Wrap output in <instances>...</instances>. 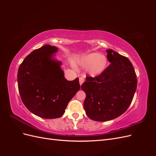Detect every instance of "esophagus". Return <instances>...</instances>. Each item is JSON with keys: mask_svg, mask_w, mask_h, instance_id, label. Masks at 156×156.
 I'll return each instance as SVG.
<instances>
[{"mask_svg": "<svg viewBox=\"0 0 156 156\" xmlns=\"http://www.w3.org/2000/svg\"><path fill=\"white\" fill-rule=\"evenodd\" d=\"M84 79L83 77H81L79 78V83H80V85H81V84L84 83Z\"/></svg>", "mask_w": 156, "mask_h": 156, "instance_id": "34e87169", "label": "esophagus"}]
</instances>
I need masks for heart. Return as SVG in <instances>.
<instances>
[{"label": "heart", "instance_id": "heart-1", "mask_svg": "<svg viewBox=\"0 0 156 156\" xmlns=\"http://www.w3.org/2000/svg\"><path fill=\"white\" fill-rule=\"evenodd\" d=\"M77 62L80 66L87 68V73L92 76L101 75L108 66L107 58L98 53H91L84 55L77 60Z\"/></svg>", "mask_w": 156, "mask_h": 156}]
</instances>
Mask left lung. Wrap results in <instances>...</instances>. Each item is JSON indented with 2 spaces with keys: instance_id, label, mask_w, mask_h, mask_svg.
<instances>
[{
  "instance_id": "8db88e82",
  "label": "left lung",
  "mask_w": 156,
  "mask_h": 156,
  "mask_svg": "<svg viewBox=\"0 0 156 156\" xmlns=\"http://www.w3.org/2000/svg\"><path fill=\"white\" fill-rule=\"evenodd\" d=\"M111 62L96 77H86L81 89L86 93L84 108L90 119L99 122L119 117L133 100L137 79L129 60L112 49L107 50Z\"/></svg>"
}]
</instances>
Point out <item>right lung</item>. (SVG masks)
I'll use <instances>...</instances> for the list:
<instances>
[{
  "instance_id": "obj_1",
  "label": "right lung",
  "mask_w": 156,
  "mask_h": 156,
  "mask_svg": "<svg viewBox=\"0 0 156 156\" xmlns=\"http://www.w3.org/2000/svg\"><path fill=\"white\" fill-rule=\"evenodd\" d=\"M58 48L45 45L33 51L18 69V89L23 103L33 114L44 119L62 116L79 90V78L67 81L61 62L52 56Z\"/></svg>"
}]
</instances>
